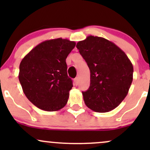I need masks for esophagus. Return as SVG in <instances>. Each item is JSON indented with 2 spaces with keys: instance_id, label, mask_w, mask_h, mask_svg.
<instances>
[{
  "instance_id": "34e87169",
  "label": "esophagus",
  "mask_w": 150,
  "mask_h": 150,
  "mask_svg": "<svg viewBox=\"0 0 150 150\" xmlns=\"http://www.w3.org/2000/svg\"><path fill=\"white\" fill-rule=\"evenodd\" d=\"M74 82H75V85H77L79 83V79L78 77H75V79H74Z\"/></svg>"
}]
</instances>
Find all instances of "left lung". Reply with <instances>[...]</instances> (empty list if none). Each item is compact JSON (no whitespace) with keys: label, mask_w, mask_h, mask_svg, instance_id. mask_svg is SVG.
Here are the masks:
<instances>
[{"label":"left lung","mask_w":150,"mask_h":150,"mask_svg":"<svg viewBox=\"0 0 150 150\" xmlns=\"http://www.w3.org/2000/svg\"><path fill=\"white\" fill-rule=\"evenodd\" d=\"M77 49L90 70V86L82 92L86 106L96 112L114 109L128 94L133 66L127 55L114 43L88 36Z\"/></svg>","instance_id":"left-lung-1"}]
</instances>
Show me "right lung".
<instances>
[{"label":"right lung","mask_w":150,"mask_h":150,"mask_svg":"<svg viewBox=\"0 0 150 150\" xmlns=\"http://www.w3.org/2000/svg\"><path fill=\"white\" fill-rule=\"evenodd\" d=\"M75 44L62 38L44 41L22 60L18 77L22 90L40 109L58 111L68 102L73 82L65 61Z\"/></svg>","instance_id":"obj_1"}]
</instances>
